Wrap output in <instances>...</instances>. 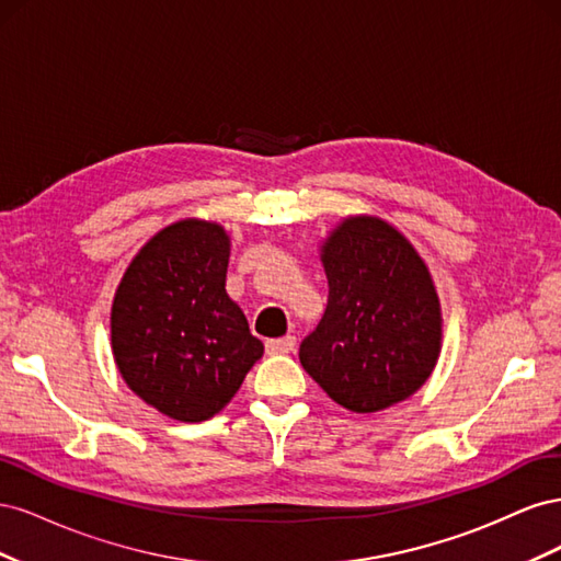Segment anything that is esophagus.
Returning a JSON list of instances; mask_svg holds the SVG:
<instances>
[{"label":"esophagus","instance_id":"1","mask_svg":"<svg viewBox=\"0 0 561 561\" xmlns=\"http://www.w3.org/2000/svg\"><path fill=\"white\" fill-rule=\"evenodd\" d=\"M297 344V339L293 334H285L280 339H266V353L268 355H278V353H290Z\"/></svg>","mask_w":561,"mask_h":561}]
</instances>
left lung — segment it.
Returning <instances> with one entry per match:
<instances>
[{
	"label": "left lung",
	"instance_id": "1",
	"mask_svg": "<svg viewBox=\"0 0 561 561\" xmlns=\"http://www.w3.org/2000/svg\"><path fill=\"white\" fill-rule=\"evenodd\" d=\"M330 297L299 360L325 393L369 414L426 383L443 344L431 271L379 217H346L320 248Z\"/></svg>",
	"mask_w": 561,
	"mask_h": 561
}]
</instances>
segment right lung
Returning a JSON list of instances; mask_svg holds the SVG:
<instances>
[{"mask_svg":"<svg viewBox=\"0 0 561 561\" xmlns=\"http://www.w3.org/2000/svg\"><path fill=\"white\" fill-rule=\"evenodd\" d=\"M227 266V231L182 219L135 254L114 295L118 371L135 396L184 423L222 410L264 353L225 290Z\"/></svg>","mask_w":561,"mask_h":561,"instance_id":"add662e5","label":"right lung"}]
</instances>
